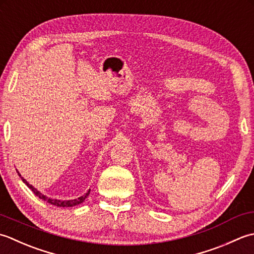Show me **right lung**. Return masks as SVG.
Masks as SVG:
<instances>
[{"instance_id":"add662e5","label":"right lung","mask_w":254,"mask_h":254,"mask_svg":"<svg viewBox=\"0 0 254 254\" xmlns=\"http://www.w3.org/2000/svg\"><path fill=\"white\" fill-rule=\"evenodd\" d=\"M17 173H18V175L20 177V179H22L23 182H24L26 185H27L30 190H33L34 194H35L36 196H38V197H39L40 199L46 200V201H47V203H49V204H51V205H55V206H58V207H72V206H75V205H79V204H81V203H83V201L85 200V198L87 197V196H89V194H90V192H91V190H89L84 195H82V196H80V197L74 198V199L62 200V199L51 198V197H48V196L44 195L43 193H40L39 190H38L37 189H35L32 184H29V183L27 182V181H26V180L22 177V175L19 174L18 171H17Z\"/></svg>"}]
</instances>
